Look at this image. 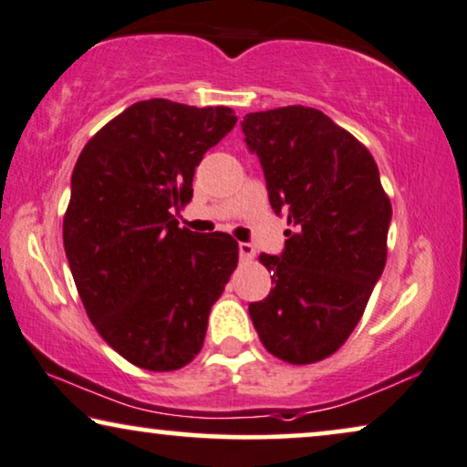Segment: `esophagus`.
Here are the masks:
<instances>
[{
  "label": "esophagus",
  "instance_id": "1",
  "mask_svg": "<svg viewBox=\"0 0 467 467\" xmlns=\"http://www.w3.org/2000/svg\"><path fill=\"white\" fill-rule=\"evenodd\" d=\"M239 256L241 260H252L254 256H256V250H254L252 244H239Z\"/></svg>",
  "mask_w": 467,
  "mask_h": 467
}]
</instances>
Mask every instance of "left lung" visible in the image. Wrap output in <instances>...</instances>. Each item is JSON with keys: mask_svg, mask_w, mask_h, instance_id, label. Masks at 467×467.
I'll list each match as a JSON object with an SVG mask.
<instances>
[{"mask_svg": "<svg viewBox=\"0 0 467 467\" xmlns=\"http://www.w3.org/2000/svg\"><path fill=\"white\" fill-rule=\"evenodd\" d=\"M241 128L273 211L295 228L279 256L260 254L275 288L250 303L254 328L273 357L316 363L344 346L368 307L393 209L368 147L322 110L250 113Z\"/></svg>", "mask_w": 467, "mask_h": 467, "instance_id": "obj_1", "label": "left lung"}]
</instances>
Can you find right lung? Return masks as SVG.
Instances as JSON below:
<instances>
[{"instance_id":"right-lung-1","label":"right lung","mask_w":467,"mask_h":467,"mask_svg":"<svg viewBox=\"0 0 467 467\" xmlns=\"http://www.w3.org/2000/svg\"><path fill=\"white\" fill-rule=\"evenodd\" d=\"M234 123L228 107L142 99L93 134L74 166L64 215L74 284L102 339L140 369H182L201 352L237 266L230 234L204 237L172 215Z\"/></svg>"}]
</instances>
